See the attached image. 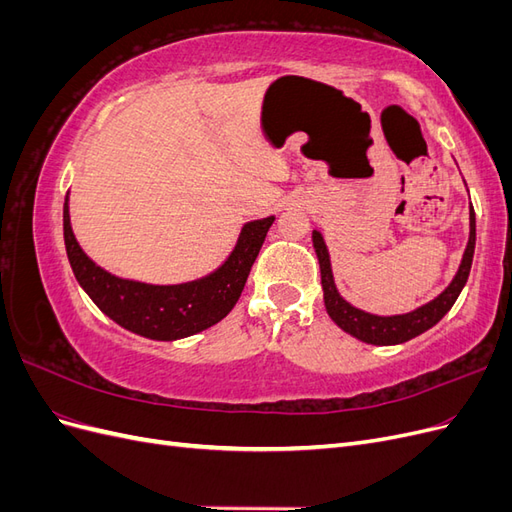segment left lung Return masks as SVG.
Wrapping results in <instances>:
<instances>
[{"label":"left lung","mask_w":512,"mask_h":512,"mask_svg":"<svg viewBox=\"0 0 512 512\" xmlns=\"http://www.w3.org/2000/svg\"><path fill=\"white\" fill-rule=\"evenodd\" d=\"M474 245H476V215L474 207H470V241L466 247V254H463L461 267L455 275V280L451 282L440 297L433 299L431 303L414 309L410 314L404 316H374L367 314L363 309L352 307L348 301L339 297V292L335 288L333 280V271H331V260H329V250L324 245V239L318 230H314V247L318 254L320 262V275H322V290H324V307H327L329 316L337 324L339 329H344L346 333L354 335L356 339H361L365 344H374V346H395V344H404L408 339L425 333L431 329L433 324H438L457 301L461 294L463 286L468 282V275L472 269V258H474Z\"/></svg>","instance_id":"left-lung-1"}]
</instances>
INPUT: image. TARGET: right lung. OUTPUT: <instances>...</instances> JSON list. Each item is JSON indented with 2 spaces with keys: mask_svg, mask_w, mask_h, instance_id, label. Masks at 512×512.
Instances as JSON below:
<instances>
[{
  "mask_svg": "<svg viewBox=\"0 0 512 512\" xmlns=\"http://www.w3.org/2000/svg\"><path fill=\"white\" fill-rule=\"evenodd\" d=\"M273 220L265 218L245 224L237 247L218 271L198 282L179 286L121 280L98 267L74 239L68 198L64 205V239L76 280L108 318L132 333L173 342L213 327L237 305Z\"/></svg>",
  "mask_w": 512,
  "mask_h": 512,
  "instance_id": "right-lung-1",
  "label": "right lung"
}]
</instances>
